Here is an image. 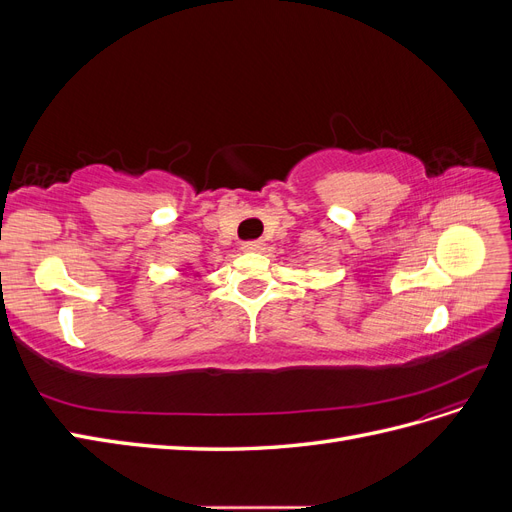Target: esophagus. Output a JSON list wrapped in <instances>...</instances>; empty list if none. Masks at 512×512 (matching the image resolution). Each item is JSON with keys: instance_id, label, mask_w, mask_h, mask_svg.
I'll list each match as a JSON object with an SVG mask.
<instances>
[{"instance_id": "obj_1", "label": "esophagus", "mask_w": 512, "mask_h": 512, "mask_svg": "<svg viewBox=\"0 0 512 512\" xmlns=\"http://www.w3.org/2000/svg\"><path fill=\"white\" fill-rule=\"evenodd\" d=\"M241 250L243 252H260V250H265V243H262V241H245V243H241Z\"/></svg>"}]
</instances>
